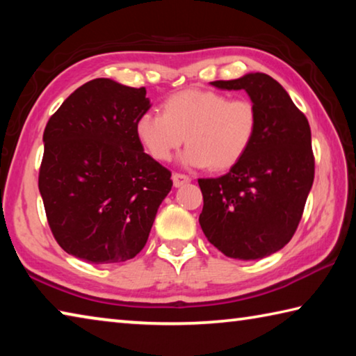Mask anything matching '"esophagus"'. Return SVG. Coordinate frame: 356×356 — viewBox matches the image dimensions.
<instances>
[{
	"label": "esophagus",
	"instance_id": "34e87169",
	"mask_svg": "<svg viewBox=\"0 0 356 356\" xmlns=\"http://www.w3.org/2000/svg\"><path fill=\"white\" fill-rule=\"evenodd\" d=\"M190 180L191 179L188 176H185V174H179V172L172 174V184H174V186H176V188H179V186H182L185 184H188Z\"/></svg>",
	"mask_w": 356,
	"mask_h": 356
}]
</instances>
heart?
I'll use <instances>...</instances> for the list:
<instances>
[{
  "mask_svg": "<svg viewBox=\"0 0 356 356\" xmlns=\"http://www.w3.org/2000/svg\"><path fill=\"white\" fill-rule=\"evenodd\" d=\"M259 125V113L250 99L202 89H185L163 102V114L138 116L135 135L156 161H170L185 143L180 163L188 168L227 171L248 154Z\"/></svg>",
  "mask_w": 356,
  "mask_h": 356,
  "instance_id": "b5f03b06",
  "label": "heart"
}]
</instances>
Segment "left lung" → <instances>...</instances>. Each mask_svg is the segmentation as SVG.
<instances>
[{
    "label": "left lung",
    "instance_id": "8db88e82",
    "mask_svg": "<svg viewBox=\"0 0 356 356\" xmlns=\"http://www.w3.org/2000/svg\"><path fill=\"white\" fill-rule=\"evenodd\" d=\"M222 91H243L259 113L248 154L227 174L200 179L204 236L222 254L254 261L280 251L297 231L314 182L311 129L281 84L251 72L212 81Z\"/></svg>",
    "mask_w": 356,
    "mask_h": 356
}]
</instances>
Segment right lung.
<instances>
[{
	"instance_id": "obj_1",
	"label": "right lung",
	"mask_w": 356,
	"mask_h": 356,
	"mask_svg": "<svg viewBox=\"0 0 356 356\" xmlns=\"http://www.w3.org/2000/svg\"><path fill=\"white\" fill-rule=\"evenodd\" d=\"M146 88L110 78L84 83L44 131L39 191L59 246L91 264L124 262L147 242L171 172L144 152L135 122Z\"/></svg>"
}]
</instances>
